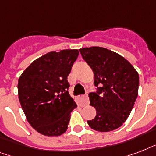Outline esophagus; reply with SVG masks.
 Masks as SVG:
<instances>
[{
    "label": "esophagus",
    "instance_id": "obj_1",
    "mask_svg": "<svg viewBox=\"0 0 156 156\" xmlns=\"http://www.w3.org/2000/svg\"><path fill=\"white\" fill-rule=\"evenodd\" d=\"M78 104L82 107L89 104V99L87 95H79L78 97Z\"/></svg>",
    "mask_w": 156,
    "mask_h": 156
}]
</instances>
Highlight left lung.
Instances as JSON below:
<instances>
[{"instance_id":"8db88e82","label":"left lung","mask_w":156,"mask_h":156,"mask_svg":"<svg viewBox=\"0 0 156 156\" xmlns=\"http://www.w3.org/2000/svg\"><path fill=\"white\" fill-rule=\"evenodd\" d=\"M79 52L93 70L97 87L96 92L89 94L96 116L88 125L100 132L114 130L128 118L138 97V72L123 56L104 48H83Z\"/></svg>"}]
</instances>
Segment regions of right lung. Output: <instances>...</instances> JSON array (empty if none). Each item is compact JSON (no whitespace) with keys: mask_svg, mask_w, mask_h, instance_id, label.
<instances>
[{"mask_svg":"<svg viewBox=\"0 0 156 156\" xmlns=\"http://www.w3.org/2000/svg\"><path fill=\"white\" fill-rule=\"evenodd\" d=\"M78 56V49L50 52L33 61L18 79V98L27 120L43 135L60 136L67 130L77 107L67 90V77Z\"/></svg>","mask_w":156,"mask_h":156,"instance_id":"obj_1","label":"right lung"}]
</instances>
